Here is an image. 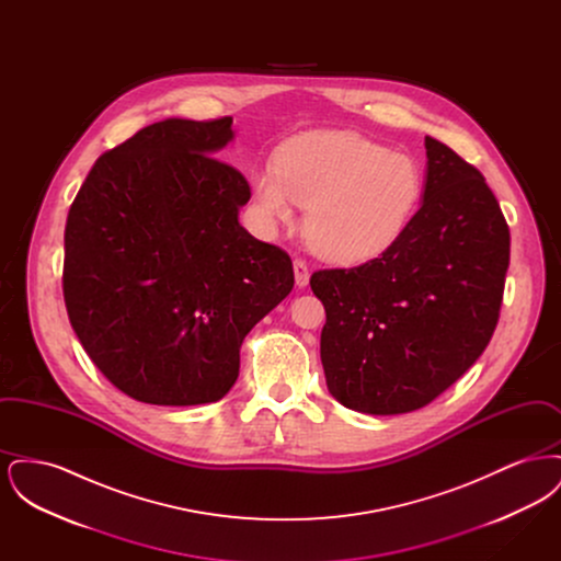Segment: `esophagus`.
Returning <instances> with one entry per match:
<instances>
[{
	"instance_id": "obj_1",
	"label": "esophagus",
	"mask_w": 561,
	"mask_h": 561,
	"mask_svg": "<svg viewBox=\"0 0 561 561\" xmlns=\"http://www.w3.org/2000/svg\"><path fill=\"white\" fill-rule=\"evenodd\" d=\"M309 267H307V263L302 261V259H294V279H296V286L298 288H302V286H307L309 284Z\"/></svg>"
}]
</instances>
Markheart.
I'll return each instance as SVG.
<instances>
[{
	"label": "heart",
	"instance_id": "obj_1",
	"mask_svg": "<svg viewBox=\"0 0 561 561\" xmlns=\"http://www.w3.org/2000/svg\"><path fill=\"white\" fill-rule=\"evenodd\" d=\"M259 213L268 227H290L309 208L307 241L321 259L355 265L400 240L423 197V170L401 151H387L347 130H313L290 138L252 176Z\"/></svg>",
	"mask_w": 561,
	"mask_h": 561
}]
</instances>
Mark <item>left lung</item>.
<instances>
[{
    "label": "left lung",
    "instance_id": "1",
    "mask_svg": "<svg viewBox=\"0 0 561 561\" xmlns=\"http://www.w3.org/2000/svg\"><path fill=\"white\" fill-rule=\"evenodd\" d=\"M423 206L400 240L359 267L321 268L328 391L364 414L442 396L488 347L501 316L508 227L480 170L425 138Z\"/></svg>",
    "mask_w": 561,
    "mask_h": 561
}]
</instances>
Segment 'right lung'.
<instances>
[{"label":"right lung","instance_id":"obj_1","mask_svg":"<svg viewBox=\"0 0 561 561\" xmlns=\"http://www.w3.org/2000/svg\"><path fill=\"white\" fill-rule=\"evenodd\" d=\"M233 119H163L103 153L65 227L62 294L94 366L133 400L229 393L245 334L294 286L290 256L238 220L250 185L216 160Z\"/></svg>","mask_w":561,"mask_h":561}]
</instances>
